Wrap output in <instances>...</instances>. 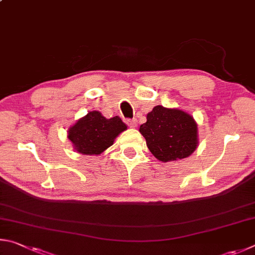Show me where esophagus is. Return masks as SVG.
I'll list each match as a JSON object with an SVG mask.
<instances>
[{
    "instance_id": "34e87169",
    "label": "esophagus",
    "mask_w": 255,
    "mask_h": 255,
    "mask_svg": "<svg viewBox=\"0 0 255 255\" xmlns=\"http://www.w3.org/2000/svg\"><path fill=\"white\" fill-rule=\"evenodd\" d=\"M127 123H128V125L130 128H136V125H137V121H136V119H133V120H128L127 121Z\"/></svg>"
}]
</instances>
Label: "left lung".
<instances>
[{"instance_id":"obj_1","label":"left lung","mask_w":255,"mask_h":255,"mask_svg":"<svg viewBox=\"0 0 255 255\" xmlns=\"http://www.w3.org/2000/svg\"><path fill=\"white\" fill-rule=\"evenodd\" d=\"M149 150L162 162L189 157L198 145L197 123L190 114L161 105L153 107L140 127Z\"/></svg>"}]
</instances>
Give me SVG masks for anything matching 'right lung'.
<instances>
[{"label": "right lung", "instance_id": "obj_1", "mask_svg": "<svg viewBox=\"0 0 255 255\" xmlns=\"http://www.w3.org/2000/svg\"><path fill=\"white\" fill-rule=\"evenodd\" d=\"M127 128L119 116L106 119L101 112L93 111L68 128V139L77 152L97 155L110 148L116 136Z\"/></svg>", "mask_w": 255, "mask_h": 255}]
</instances>
